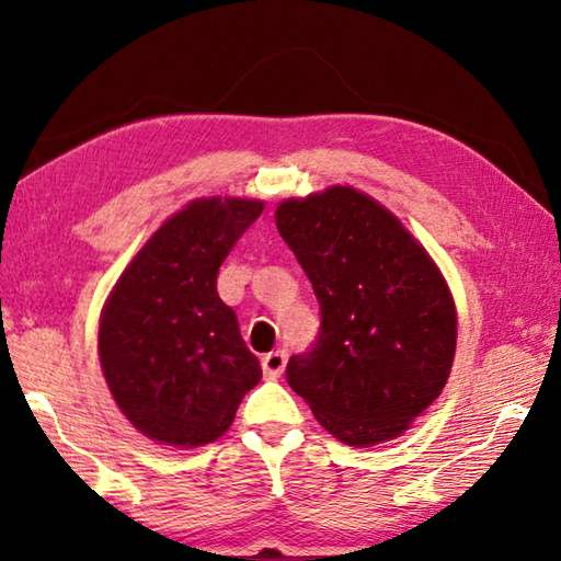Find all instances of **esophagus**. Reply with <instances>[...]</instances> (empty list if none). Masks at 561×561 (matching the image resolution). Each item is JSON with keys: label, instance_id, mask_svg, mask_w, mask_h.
Wrapping results in <instances>:
<instances>
[{"label": "esophagus", "instance_id": "esophagus-1", "mask_svg": "<svg viewBox=\"0 0 561 561\" xmlns=\"http://www.w3.org/2000/svg\"><path fill=\"white\" fill-rule=\"evenodd\" d=\"M284 366H287V351H272L262 356V371L267 378H279Z\"/></svg>", "mask_w": 561, "mask_h": 561}]
</instances>
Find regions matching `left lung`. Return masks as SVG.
Returning a JSON list of instances; mask_svg holds the SVG:
<instances>
[{
  "label": "left lung",
  "mask_w": 561,
  "mask_h": 561,
  "mask_svg": "<svg viewBox=\"0 0 561 561\" xmlns=\"http://www.w3.org/2000/svg\"><path fill=\"white\" fill-rule=\"evenodd\" d=\"M277 230L314 287L321 327L287 383L336 440H393L440 396L458 314L440 270L393 213L354 187L289 197Z\"/></svg>",
  "instance_id": "left-lung-1"
}]
</instances>
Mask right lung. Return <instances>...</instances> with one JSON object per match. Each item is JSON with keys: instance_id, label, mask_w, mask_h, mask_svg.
I'll return each instance as SVG.
<instances>
[{"instance_id": "right-lung-1", "label": "right lung", "mask_w": 561, "mask_h": 561, "mask_svg": "<svg viewBox=\"0 0 561 561\" xmlns=\"http://www.w3.org/2000/svg\"><path fill=\"white\" fill-rule=\"evenodd\" d=\"M260 201L201 197L158 227L103 304L99 356L123 415L148 438L193 448L220 438L260 383L234 311L217 294L227 254Z\"/></svg>"}]
</instances>
